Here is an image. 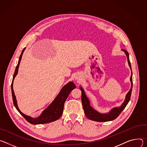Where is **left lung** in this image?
Here are the masks:
<instances>
[{
  "label": "left lung",
  "mask_w": 147,
  "mask_h": 147,
  "mask_svg": "<svg viewBox=\"0 0 147 147\" xmlns=\"http://www.w3.org/2000/svg\"><path fill=\"white\" fill-rule=\"evenodd\" d=\"M125 54L130 69L131 70V63H130L129 59V54L125 50H122ZM130 81H131V88H130L129 92L127 93L125 96V99L124 102L123 103L121 106L120 107H114L112 109L109 113H100L97 111L95 110L92 106L90 105V102L88 99V97H86L85 93L84 92V89L82 87H80V89L82 92V103L83 108L85 111V114L86 116L88 119L89 120L95 121H98V122H105V121H112L113 120L116 119L119 115L121 113V111L124 109V108L126 107L127 105L129 102L130 100V97H131V92H132V88H133V74L131 71V77H130Z\"/></svg>",
  "instance_id": "8db88e82"
}]
</instances>
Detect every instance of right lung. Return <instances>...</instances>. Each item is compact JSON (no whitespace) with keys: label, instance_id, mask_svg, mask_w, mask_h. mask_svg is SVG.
<instances>
[{"label":"right lung","instance_id":"add662e5","mask_svg":"<svg viewBox=\"0 0 147 147\" xmlns=\"http://www.w3.org/2000/svg\"><path fill=\"white\" fill-rule=\"evenodd\" d=\"M26 48H24L22 52V54L20 56L19 62L18 63V65L16 66L13 77V80H12V82H11V93H12V98H13V101L14 105L15 107L18 110V111L20 113V115L23 116V117L30 123L32 124H45V123H51L53 121H54L58 119L61 117V116L62 115L63 113V106H64V103L66 101L68 96H69V93L71 92L76 88L75 85L73 83V82H68L66 85H65L58 94V96L56 97V98L54 100V101L49 105V106L45 109L42 113H41V115L37 117V118H32L30 116H26L24 114H23L19 109L18 106V103L17 100H16V96L14 93L13 90V80L14 79V78L17 75L18 73V69L19 67V65L22 58L23 54Z\"/></svg>","mask_w":147,"mask_h":147}]
</instances>
